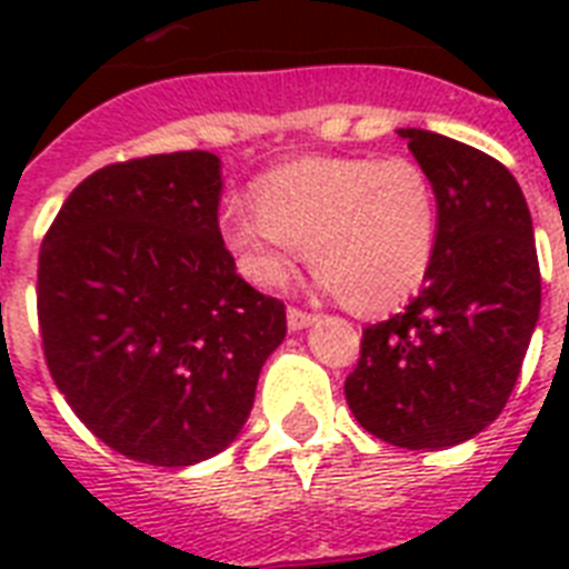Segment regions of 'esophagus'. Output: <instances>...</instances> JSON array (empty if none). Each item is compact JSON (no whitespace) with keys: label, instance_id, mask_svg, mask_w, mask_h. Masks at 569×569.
Returning <instances> with one entry per match:
<instances>
[{"label":"esophagus","instance_id":"esophagus-1","mask_svg":"<svg viewBox=\"0 0 569 569\" xmlns=\"http://www.w3.org/2000/svg\"><path fill=\"white\" fill-rule=\"evenodd\" d=\"M312 321H316V316H312V312L295 310V307H289V312H286V325H289V330L310 328Z\"/></svg>","mask_w":569,"mask_h":569}]
</instances>
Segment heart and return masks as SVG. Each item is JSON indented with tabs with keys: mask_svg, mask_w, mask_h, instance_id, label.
Returning <instances> with one entry per match:
<instances>
[{
	"mask_svg": "<svg viewBox=\"0 0 569 569\" xmlns=\"http://www.w3.org/2000/svg\"><path fill=\"white\" fill-rule=\"evenodd\" d=\"M253 203L227 206L218 239L259 289L283 286L303 248L321 289L360 312L392 310L431 271L440 200L413 159H295L253 186Z\"/></svg>",
	"mask_w": 569,
	"mask_h": 569,
	"instance_id": "1",
	"label": "heart"
}]
</instances>
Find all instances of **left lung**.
<instances>
[{"label": "left lung", "mask_w": 569, "mask_h": 569, "mask_svg": "<svg viewBox=\"0 0 569 569\" xmlns=\"http://www.w3.org/2000/svg\"><path fill=\"white\" fill-rule=\"evenodd\" d=\"M431 177L440 239L422 292L369 325L346 398L398 449H449L508 405L540 316L535 230L511 171L476 147L398 129Z\"/></svg>", "instance_id": "1"}]
</instances>
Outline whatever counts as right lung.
I'll list each match as a JSON object with an SVG mask.
<instances>
[{
    "label": "right lung",
    "instance_id": "add662e5",
    "mask_svg": "<svg viewBox=\"0 0 569 569\" xmlns=\"http://www.w3.org/2000/svg\"><path fill=\"white\" fill-rule=\"evenodd\" d=\"M221 159L206 150L91 173L49 227L38 321L67 405L120 455L191 467L248 422L286 307L218 239Z\"/></svg>",
    "mask_w": 569,
    "mask_h": 569
}]
</instances>
